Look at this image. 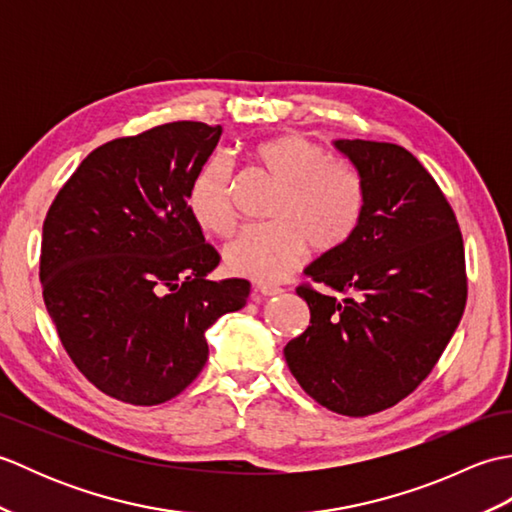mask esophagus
Segmentation results:
<instances>
[{
  "label": "esophagus",
  "mask_w": 512,
  "mask_h": 512,
  "mask_svg": "<svg viewBox=\"0 0 512 512\" xmlns=\"http://www.w3.org/2000/svg\"><path fill=\"white\" fill-rule=\"evenodd\" d=\"M281 292H284V288L273 286V284H257L255 286L257 297H275V295H281Z\"/></svg>",
  "instance_id": "esophagus-1"
}]
</instances>
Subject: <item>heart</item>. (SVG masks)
Masks as SVG:
<instances>
[{"label": "heart", "instance_id": "b5f03b06", "mask_svg": "<svg viewBox=\"0 0 512 512\" xmlns=\"http://www.w3.org/2000/svg\"><path fill=\"white\" fill-rule=\"evenodd\" d=\"M255 160L281 182L270 217L273 224L248 226L224 248L228 273L255 281H279L306 257L341 248L356 231L365 206L361 176L328 149L303 136H277L255 147ZM235 167L215 154L195 171L189 211L204 231L226 235L235 226Z\"/></svg>", "mask_w": 512, "mask_h": 512}]
</instances>
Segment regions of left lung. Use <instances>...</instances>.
I'll list each match as a JSON object with an SVG mask.
<instances>
[{
    "mask_svg": "<svg viewBox=\"0 0 512 512\" xmlns=\"http://www.w3.org/2000/svg\"><path fill=\"white\" fill-rule=\"evenodd\" d=\"M334 147L361 176L363 215L341 248L303 270L321 290L297 288L310 325L284 356L319 405L361 418L394 407L438 363L466 306L464 244L451 204L405 147Z\"/></svg>",
    "mask_w": 512,
    "mask_h": 512,
    "instance_id": "left-lung-1",
    "label": "left lung"
}]
</instances>
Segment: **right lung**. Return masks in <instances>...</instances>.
I'll return each mask as SVG.
<instances>
[{
    "label": "right lung",
    "instance_id": "add662e5",
    "mask_svg": "<svg viewBox=\"0 0 512 512\" xmlns=\"http://www.w3.org/2000/svg\"><path fill=\"white\" fill-rule=\"evenodd\" d=\"M222 136L178 121L85 158L43 222L39 279L65 352L103 394L151 407L187 389L209 358L204 332L246 306L189 211V187Z\"/></svg>",
    "mask_w": 512,
    "mask_h": 512
}]
</instances>
